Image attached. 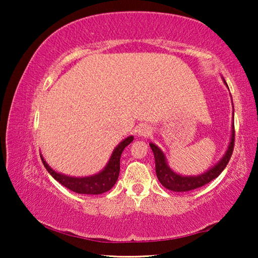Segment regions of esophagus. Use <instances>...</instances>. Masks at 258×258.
Returning <instances> with one entry per match:
<instances>
[{"instance_id":"esophagus-1","label":"esophagus","mask_w":258,"mask_h":258,"mask_svg":"<svg viewBox=\"0 0 258 258\" xmlns=\"http://www.w3.org/2000/svg\"><path fill=\"white\" fill-rule=\"evenodd\" d=\"M151 133H152L151 128L149 127V126H146V125L140 126V127L137 130V134L140 135V137H145V138L150 137Z\"/></svg>"}]
</instances>
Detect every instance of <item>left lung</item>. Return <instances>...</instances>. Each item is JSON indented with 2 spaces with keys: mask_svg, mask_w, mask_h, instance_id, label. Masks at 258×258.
Wrapping results in <instances>:
<instances>
[{
  "mask_svg": "<svg viewBox=\"0 0 258 258\" xmlns=\"http://www.w3.org/2000/svg\"><path fill=\"white\" fill-rule=\"evenodd\" d=\"M223 82L226 85V87L229 89V86L226 84L224 78H223ZM233 116H234V110H233ZM149 146L155 156L157 177H158V180L161 184H163V186H165L166 189L175 191V192L191 191V190L198 189V187L207 184V183L214 180V178H216L226 167V165H228L229 160L231 158V155H232V151H233L234 123H232V132H231L230 143L223 157H222V158L218 160L215 165L212 166L208 171L204 172L202 174H198V175H181V174L174 172L167 164V159H166V156L164 152L161 151L156 145H154V143H149Z\"/></svg>",
  "mask_w": 258,
  "mask_h": 258,
  "instance_id": "obj_1",
  "label": "left lung"
}]
</instances>
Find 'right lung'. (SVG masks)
<instances>
[{
  "label": "right lung",
  "mask_w": 258,
  "mask_h": 258,
  "mask_svg": "<svg viewBox=\"0 0 258 258\" xmlns=\"http://www.w3.org/2000/svg\"><path fill=\"white\" fill-rule=\"evenodd\" d=\"M134 140L133 135L124 139L115 149H113L112 154L109 158L107 165L104 166L102 171H100L97 174H93L91 176H83V177H76V176H69L64 175L55 172L52 169L49 164L46 163L45 159L43 158L41 155L42 163L46 168V171L50 173V175L58 181L60 184L66 186L67 189L72 190L76 194H83V195H101L104 194L111 189L117 182V178L119 175V164H120V156L121 152L127 147L131 142Z\"/></svg>",
  "instance_id": "add662e5"
}]
</instances>
